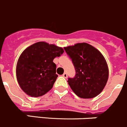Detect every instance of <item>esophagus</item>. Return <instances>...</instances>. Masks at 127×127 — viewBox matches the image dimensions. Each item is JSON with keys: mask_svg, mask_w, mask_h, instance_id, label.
I'll list each match as a JSON object with an SVG mask.
<instances>
[{"mask_svg": "<svg viewBox=\"0 0 127 127\" xmlns=\"http://www.w3.org/2000/svg\"><path fill=\"white\" fill-rule=\"evenodd\" d=\"M63 76L64 78H66L68 77V75H67L66 73H64L63 75Z\"/></svg>", "mask_w": 127, "mask_h": 127, "instance_id": "1", "label": "esophagus"}]
</instances>
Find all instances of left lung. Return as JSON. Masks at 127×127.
Segmentation results:
<instances>
[{
	"mask_svg": "<svg viewBox=\"0 0 127 127\" xmlns=\"http://www.w3.org/2000/svg\"><path fill=\"white\" fill-rule=\"evenodd\" d=\"M64 49L71 59L76 72L73 78L68 80L72 91L83 99L97 96L104 88L109 76L108 65L102 54L87 43L76 44Z\"/></svg>",
	"mask_w": 127,
	"mask_h": 127,
	"instance_id": "1",
	"label": "left lung"
}]
</instances>
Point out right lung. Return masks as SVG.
Returning <instances> with one entry per match:
<instances>
[{
    "instance_id": "right-lung-1",
    "label": "right lung",
    "mask_w": 127,
    "mask_h": 127,
    "mask_svg": "<svg viewBox=\"0 0 127 127\" xmlns=\"http://www.w3.org/2000/svg\"><path fill=\"white\" fill-rule=\"evenodd\" d=\"M64 52L63 48L39 42L27 48L16 66V77L23 91L32 97L45 94L53 87L58 75L54 59Z\"/></svg>"
}]
</instances>
